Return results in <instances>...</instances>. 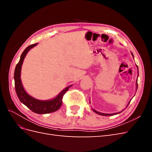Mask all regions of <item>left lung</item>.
<instances>
[{
	"label": "left lung",
	"mask_w": 152,
	"mask_h": 152,
	"mask_svg": "<svg viewBox=\"0 0 152 152\" xmlns=\"http://www.w3.org/2000/svg\"><path fill=\"white\" fill-rule=\"evenodd\" d=\"M132 56H133V54H132ZM133 58H134V56H133ZM137 70H138V68H137ZM138 75H139V72H138ZM137 80H136V90H137ZM130 102H131V101L129 102V103H128V104H127V106L129 104V103H130ZM90 103V102H89ZM93 112H94L95 113H98V115H103V116H112V115H117V114H118V113H120L121 112H118V113H101V112H98V111H96V110H94V109H93Z\"/></svg>",
	"instance_id": "8db88e82"
}]
</instances>
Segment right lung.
<instances>
[{
    "instance_id": "obj_1",
    "label": "right lung",
    "mask_w": 152,
    "mask_h": 152,
    "mask_svg": "<svg viewBox=\"0 0 152 152\" xmlns=\"http://www.w3.org/2000/svg\"><path fill=\"white\" fill-rule=\"evenodd\" d=\"M37 43L32 44L27 47L21 55L19 62L16 65L14 79H15L16 93L20 102L26 106L32 112L38 114H45L56 112L61 107L62 104V99L64 94L72 86H70L64 89L56 97L49 100H39L31 97L24 89L21 80V70L22 64L29 50L33 48Z\"/></svg>"
}]
</instances>
